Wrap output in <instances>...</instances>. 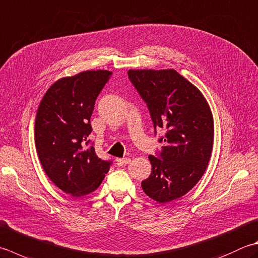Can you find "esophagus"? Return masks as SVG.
Wrapping results in <instances>:
<instances>
[{
	"mask_svg": "<svg viewBox=\"0 0 258 258\" xmlns=\"http://www.w3.org/2000/svg\"><path fill=\"white\" fill-rule=\"evenodd\" d=\"M131 162V159H116V164H117L118 166H123L125 164H128Z\"/></svg>",
	"mask_w": 258,
	"mask_h": 258,
	"instance_id": "34e87169",
	"label": "esophagus"
}]
</instances>
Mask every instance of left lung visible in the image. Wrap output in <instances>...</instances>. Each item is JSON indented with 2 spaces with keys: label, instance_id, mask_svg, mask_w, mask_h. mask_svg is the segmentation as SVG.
Returning a JSON list of instances; mask_svg holds the SVG:
<instances>
[{
  "label": "left lung",
  "instance_id": "1",
  "mask_svg": "<svg viewBox=\"0 0 258 258\" xmlns=\"http://www.w3.org/2000/svg\"><path fill=\"white\" fill-rule=\"evenodd\" d=\"M131 83L148 105L154 132L163 128L152 172L142 181L146 196L161 204L188 194L204 175L214 145V118L200 90L174 69H131Z\"/></svg>",
  "mask_w": 258,
  "mask_h": 258
}]
</instances>
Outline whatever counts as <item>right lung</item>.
<instances>
[{
    "label": "right lung",
    "mask_w": 258,
    "mask_h": 258,
    "mask_svg": "<svg viewBox=\"0 0 258 258\" xmlns=\"http://www.w3.org/2000/svg\"><path fill=\"white\" fill-rule=\"evenodd\" d=\"M108 70H87L51 85L38 107L34 124L35 149L49 179L73 197L98 188L112 161L88 148L95 100L108 82Z\"/></svg>",
    "instance_id": "add662e5"
}]
</instances>
